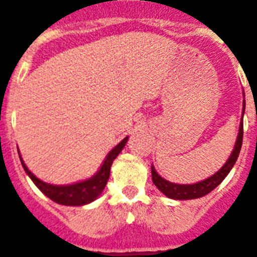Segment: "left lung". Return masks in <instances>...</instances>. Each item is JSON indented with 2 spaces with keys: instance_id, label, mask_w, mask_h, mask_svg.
Here are the masks:
<instances>
[{
  "instance_id": "8db88e82",
  "label": "left lung",
  "mask_w": 257,
  "mask_h": 257,
  "mask_svg": "<svg viewBox=\"0 0 257 257\" xmlns=\"http://www.w3.org/2000/svg\"><path fill=\"white\" fill-rule=\"evenodd\" d=\"M245 110V100H244L243 106V114ZM241 143H243V119L240 122L239 127V134H237V139H236L235 147L233 151L231 153V157L228 158V161L225 162L223 167L210 176L208 179L202 180L195 184H175L168 182V180L163 179L157 171L154 166H151V176H153L154 184L158 187V190L163 192L167 198L170 199H176V200H188V199H198L202 198L204 195L210 194L211 191L215 190L219 184L224 180V178L229 174V171L232 170L233 164L237 161V157L240 154V149H241Z\"/></svg>"
}]
</instances>
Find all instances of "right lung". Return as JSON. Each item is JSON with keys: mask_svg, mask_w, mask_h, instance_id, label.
Listing matches in <instances>:
<instances>
[{"mask_svg": "<svg viewBox=\"0 0 257 257\" xmlns=\"http://www.w3.org/2000/svg\"><path fill=\"white\" fill-rule=\"evenodd\" d=\"M127 139H128V137H126L107 154L102 167L93 178L79 182V183L69 184V186H53V184L45 183V182L38 179L34 174L29 171V168L26 167V164L24 163L21 157H20V159H21L22 167L29 175V178L46 195L47 198L51 199L53 202L58 203V204H63V206H83V204H87V203L95 200L100 195V192L103 191L104 186L107 183L108 176H110V168H111L112 162L123 150L124 145L127 143Z\"/></svg>", "mask_w": 257, "mask_h": 257, "instance_id": "1", "label": "right lung"}]
</instances>
